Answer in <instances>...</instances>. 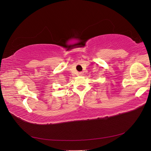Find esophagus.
<instances>
[{"instance_id":"34e87169","label":"esophagus","mask_w":151,"mask_h":151,"mask_svg":"<svg viewBox=\"0 0 151 151\" xmlns=\"http://www.w3.org/2000/svg\"><path fill=\"white\" fill-rule=\"evenodd\" d=\"M82 74H83V73H82V72H80V73H79V75H82Z\"/></svg>"}]
</instances>
